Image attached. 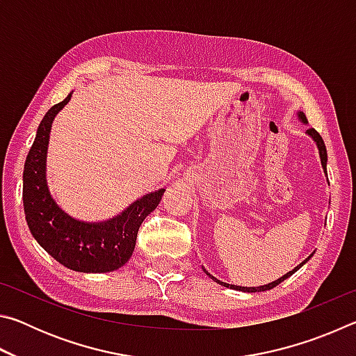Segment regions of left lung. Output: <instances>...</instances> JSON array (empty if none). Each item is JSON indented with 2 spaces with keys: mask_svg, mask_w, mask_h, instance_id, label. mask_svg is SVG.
I'll return each instance as SVG.
<instances>
[{
  "mask_svg": "<svg viewBox=\"0 0 356 356\" xmlns=\"http://www.w3.org/2000/svg\"><path fill=\"white\" fill-rule=\"evenodd\" d=\"M300 116V119L303 120V122H308V120H306V116L303 113H300L298 114ZM308 135H311L312 138H314V141L317 143V147H318V152H321V160H322V166H323V170H325V172H327V147H325V143H323V140H322V136L318 135V131L316 130V129H308ZM312 256V254H311ZM309 256V257H311ZM308 257V259H309ZM308 259H306V261H308ZM306 261H303L301 262L300 265H297V267H295L292 272H289L287 275H284L282 276V278H280V280H276V281H273V282H270V284H267V286H261V287H242V286H232V284H226V282H221V281H218L216 278H213V276H210L206 270H204V272H206L210 278L212 280H215L216 282H220L221 286H226V287H231V289H236V291H243V292H262V291H270V289H273V287H276L278 284H281L282 281H284L286 278H289V276H291L292 273H295L297 272V270L301 267V265H303Z\"/></svg>",
  "mask_w": 356,
  "mask_h": 356,
  "instance_id": "left-lung-1",
  "label": "left lung"
}]
</instances>
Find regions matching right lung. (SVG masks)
Returning a JSON list of instances; mask_svg holds the SVG:
<instances>
[{"label": "right lung", "mask_w": 356, "mask_h": 356, "mask_svg": "<svg viewBox=\"0 0 356 356\" xmlns=\"http://www.w3.org/2000/svg\"><path fill=\"white\" fill-rule=\"evenodd\" d=\"M72 92L42 119L23 170V207L29 231L38 243L64 267L81 273H106L122 267L135 250L138 229L154 212L165 190L143 196L135 204L100 225L76 221L51 200L45 180V156L51 122L70 100Z\"/></svg>", "instance_id": "obj_1"}]
</instances>
